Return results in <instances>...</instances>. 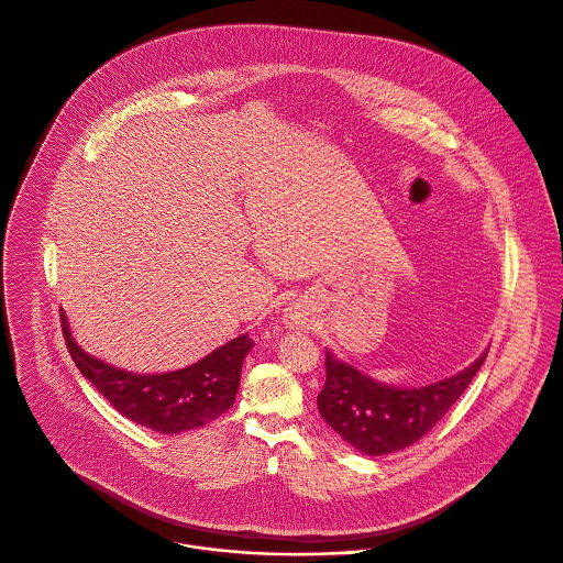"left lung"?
Segmentation results:
<instances>
[{"mask_svg": "<svg viewBox=\"0 0 563 563\" xmlns=\"http://www.w3.org/2000/svg\"><path fill=\"white\" fill-rule=\"evenodd\" d=\"M484 351L472 366L424 388L377 384L325 351V386L317 396L321 418L368 456L405 450L431 433L472 384L486 360Z\"/></svg>", "mask_w": 563, "mask_h": 563, "instance_id": "obj_1", "label": "left lung"}]
</instances>
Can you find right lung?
Segmentation results:
<instances>
[{
    "label": "right lung",
    "mask_w": 563,
    "mask_h": 563,
    "mask_svg": "<svg viewBox=\"0 0 563 563\" xmlns=\"http://www.w3.org/2000/svg\"><path fill=\"white\" fill-rule=\"evenodd\" d=\"M62 334L81 375L122 416L156 433L177 434L210 424L235 400L246 353L255 345L242 334L192 366L163 375H134L91 357L70 336L62 312Z\"/></svg>",
    "instance_id": "right-lung-1"
}]
</instances>
